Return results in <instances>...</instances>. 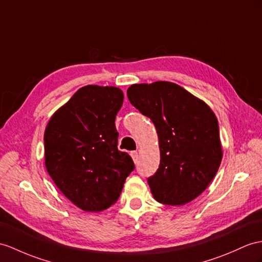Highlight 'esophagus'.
I'll return each instance as SVG.
<instances>
[{
	"label": "esophagus",
	"mask_w": 262,
	"mask_h": 262,
	"mask_svg": "<svg viewBox=\"0 0 262 262\" xmlns=\"http://www.w3.org/2000/svg\"><path fill=\"white\" fill-rule=\"evenodd\" d=\"M131 157L133 159V161H135V163H138V161H139V153L137 151H132L131 152Z\"/></svg>",
	"instance_id": "esophagus-1"
}]
</instances>
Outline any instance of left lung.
Here are the masks:
<instances>
[{
	"label": "left lung",
	"instance_id": "1",
	"mask_svg": "<svg viewBox=\"0 0 262 262\" xmlns=\"http://www.w3.org/2000/svg\"><path fill=\"white\" fill-rule=\"evenodd\" d=\"M126 94L158 132L160 164L148 178L153 198L168 206L192 201L207 189L221 163L214 113L205 102L171 82L133 84Z\"/></svg>",
	"mask_w": 262,
	"mask_h": 262
}]
</instances>
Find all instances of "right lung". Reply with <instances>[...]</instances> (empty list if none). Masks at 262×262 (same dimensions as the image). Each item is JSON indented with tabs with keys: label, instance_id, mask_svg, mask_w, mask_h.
Wrapping results in <instances>:
<instances>
[{
	"label": "right lung",
	"instance_id": "add662e5",
	"mask_svg": "<svg viewBox=\"0 0 262 262\" xmlns=\"http://www.w3.org/2000/svg\"><path fill=\"white\" fill-rule=\"evenodd\" d=\"M122 102L118 88L83 86L47 125V170L61 192L84 211L116 203L135 170L132 158L118 150L114 121Z\"/></svg>",
	"mask_w": 262,
	"mask_h": 262
}]
</instances>
